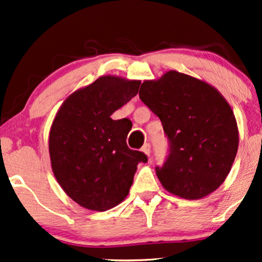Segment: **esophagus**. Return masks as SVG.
<instances>
[{
  "mask_svg": "<svg viewBox=\"0 0 262 262\" xmlns=\"http://www.w3.org/2000/svg\"><path fill=\"white\" fill-rule=\"evenodd\" d=\"M141 151H144L146 155L149 156V155H150V151H151V146H150V144H149V143L144 144L143 148H141Z\"/></svg>",
  "mask_w": 262,
  "mask_h": 262,
  "instance_id": "34e87169",
  "label": "esophagus"
}]
</instances>
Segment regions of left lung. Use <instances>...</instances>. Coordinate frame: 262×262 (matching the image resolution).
I'll list each match as a JSON object with an SVG mask.
<instances>
[{
  "label": "left lung",
  "instance_id": "8db88e82",
  "mask_svg": "<svg viewBox=\"0 0 262 262\" xmlns=\"http://www.w3.org/2000/svg\"><path fill=\"white\" fill-rule=\"evenodd\" d=\"M140 100L160 118L169 154L155 171L165 189L186 200L215 191L231 169L239 145L233 111L214 87L169 71L144 81Z\"/></svg>",
  "mask_w": 262,
  "mask_h": 262
}]
</instances>
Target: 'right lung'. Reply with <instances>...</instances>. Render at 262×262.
I'll return each mask as SVG.
<instances>
[{
	"label": "right lung",
	"instance_id": "obj_1",
	"mask_svg": "<svg viewBox=\"0 0 262 262\" xmlns=\"http://www.w3.org/2000/svg\"><path fill=\"white\" fill-rule=\"evenodd\" d=\"M140 81L102 76L69 96L49 135L53 172L71 200L91 210L127 197L139 162L148 156L127 145L129 129L111 118L139 91Z\"/></svg>",
	"mask_w": 262,
	"mask_h": 262
}]
</instances>
